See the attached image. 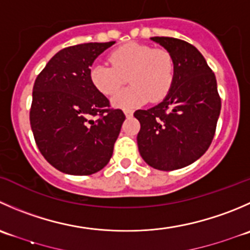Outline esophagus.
<instances>
[{
    "label": "esophagus",
    "instance_id": "1",
    "mask_svg": "<svg viewBox=\"0 0 250 250\" xmlns=\"http://www.w3.org/2000/svg\"><path fill=\"white\" fill-rule=\"evenodd\" d=\"M125 115L127 118H130L133 116V111L132 110H125Z\"/></svg>",
    "mask_w": 250,
    "mask_h": 250
}]
</instances>
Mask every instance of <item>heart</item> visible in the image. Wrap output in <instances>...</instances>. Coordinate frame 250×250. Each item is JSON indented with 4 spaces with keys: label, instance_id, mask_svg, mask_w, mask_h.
I'll use <instances>...</instances> for the list:
<instances>
[{
    "label": "heart",
    "instance_id": "obj_1",
    "mask_svg": "<svg viewBox=\"0 0 250 250\" xmlns=\"http://www.w3.org/2000/svg\"><path fill=\"white\" fill-rule=\"evenodd\" d=\"M111 66L95 63L89 71L94 88L110 96L125 83L127 76L130 87L113 96V105L121 108H134L150 99L159 103L171 90L174 79V61L165 48L130 42L116 48L108 57Z\"/></svg>",
    "mask_w": 250,
    "mask_h": 250
}]
</instances>
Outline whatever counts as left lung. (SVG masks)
Returning <instances> with one entry per match:
<instances>
[{"label": "left lung", "instance_id": "left-lung-1", "mask_svg": "<svg viewBox=\"0 0 250 250\" xmlns=\"http://www.w3.org/2000/svg\"><path fill=\"white\" fill-rule=\"evenodd\" d=\"M151 40L173 57L174 79L162 103L134 112L140 122L138 147L149 166L173 171L193 164L209 149L221 99L214 72L194 46L167 36Z\"/></svg>", "mask_w": 250, "mask_h": 250}]
</instances>
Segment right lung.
<instances>
[{"label": "right lung", "instance_id": "1", "mask_svg": "<svg viewBox=\"0 0 250 250\" xmlns=\"http://www.w3.org/2000/svg\"><path fill=\"white\" fill-rule=\"evenodd\" d=\"M110 42H88L58 51L33 88L30 125L39 150L58 171L88 176L110 161L125 116L89 78L90 66ZM98 116L96 120L93 117Z\"/></svg>", "mask_w": 250, "mask_h": 250}]
</instances>
